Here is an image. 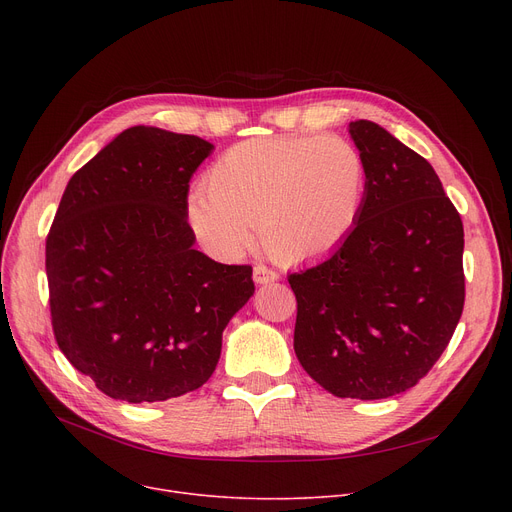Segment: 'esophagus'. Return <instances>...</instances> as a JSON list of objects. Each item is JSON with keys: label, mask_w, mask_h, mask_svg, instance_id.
I'll list each match as a JSON object with an SVG mask.
<instances>
[{"label": "esophagus", "mask_w": 512, "mask_h": 512, "mask_svg": "<svg viewBox=\"0 0 512 512\" xmlns=\"http://www.w3.org/2000/svg\"><path fill=\"white\" fill-rule=\"evenodd\" d=\"M278 278H280L278 272L270 270V267L263 265V263H257V265L253 267V280H255L257 284H270V282H276Z\"/></svg>", "instance_id": "obj_1"}]
</instances>
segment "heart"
Here are the masks:
<instances>
[{
  "label": "heart",
  "mask_w": 512,
  "mask_h": 512,
  "mask_svg": "<svg viewBox=\"0 0 512 512\" xmlns=\"http://www.w3.org/2000/svg\"><path fill=\"white\" fill-rule=\"evenodd\" d=\"M363 153L338 134H278L242 141L218 157L188 199V224L220 257L255 242L272 257L303 261L336 249L365 199Z\"/></svg>",
  "instance_id": "obj_1"
}]
</instances>
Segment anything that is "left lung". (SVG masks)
I'll use <instances>...</instances> for the list:
<instances>
[{
  "label": "left lung",
  "mask_w": 512,
  "mask_h": 512,
  "mask_svg": "<svg viewBox=\"0 0 512 512\" xmlns=\"http://www.w3.org/2000/svg\"><path fill=\"white\" fill-rule=\"evenodd\" d=\"M365 157L355 228L309 270L297 297L294 353L340 398L413 388L448 346L465 305L461 215L429 161L369 120L348 124Z\"/></svg>",
  "instance_id": "1"
}]
</instances>
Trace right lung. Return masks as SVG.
Returning a JSON list of instances; mask_svg holds the SVG:
<instances>
[{"label": "right lung", "instance_id": "add662e5", "mask_svg": "<svg viewBox=\"0 0 512 512\" xmlns=\"http://www.w3.org/2000/svg\"><path fill=\"white\" fill-rule=\"evenodd\" d=\"M211 149L195 134L132 126L62 195L45 242L53 336L105 396L155 402L201 388L253 297L251 265L193 247L188 182Z\"/></svg>", "mask_w": 512, "mask_h": 512}]
</instances>
